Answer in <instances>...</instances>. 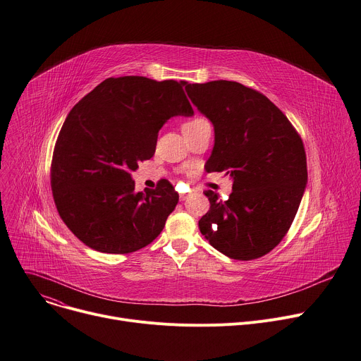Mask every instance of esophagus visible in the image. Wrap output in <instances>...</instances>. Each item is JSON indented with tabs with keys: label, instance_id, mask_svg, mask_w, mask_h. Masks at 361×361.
<instances>
[{
	"label": "esophagus",
	"instance_id": "34e87169",
	"mask_svg": "<svg viewBox=\"0 0 361 361\" xmlns=\"http://www.w3.org/2000/svg\"><path fill=\"white\" fill-rule=\"evenodd\" d=\"M188 196H190V195H184V193H183V195H180V200L183 202V200H185Z\"/></svg>",
	"mask_w": 361,
	"mask_h": 361
}]
</instances>
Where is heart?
I'll use <instances>...</instances> for the list:
<instances>
[{
  "mask_svg": "<svg viewBox=\"0 0 361 361\" xmlns=\"http://www.w3.org/2000/svg\"><path fill=\"white\" fill-rule=\"evenodd\" d=\"M203 122V118H193V120H188V122H184L183 123V132H185V130H188V129H191V128H195L196 125H199V123H202Z\"/></svg>",
  "mask_w": 361,
  "mask_h": 361,
  "instance_id": "obj_1",
  "label": "heart"
}]
</instances>
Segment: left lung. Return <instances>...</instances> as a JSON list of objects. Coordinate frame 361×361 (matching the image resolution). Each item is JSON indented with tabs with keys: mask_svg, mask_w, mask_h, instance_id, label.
I'll list each match as a JSON object with an SVG mask.
<instances>
[{
	"mask_svg": "<svg viewBox=\"0 0 361 361\" xmlns=\"http://www.w3.org/2000/svg\"><path fill=\"white\" fill-rule=\"evenodd\" d=\"M185 91L214 128L207 173L233 181L228 200L206 190L210 209L199 228L233 259L270 252L289 231L307 183L303 142L266 95L235 81L187 84Z\"/></svg>",
	"mask_w": 361,
	"mask_h": 361,
	"instance_id": "8db88e82",
	"label": "left lung"
}]
</instances>
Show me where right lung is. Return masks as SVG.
<instances>
[{
    "instance_id": "add662e5",
    "label": "right lung",
    "mask_w": 361,
    "mask_h": 361,
    "mask_svg": "<svg viewBox=\"0 0 361 361\" xmlns=\"http://www.w3.org/2000/svg\"><path fill=\"white\" fill-rule=\"evenodd\" d=\"M184 81L107 78L72 107L59 132L51 185L59 216L87 247L129 254L151 244L178 203L168 180L136 191L130 173L155 154L168 118L193 116Z\"/></svg>"
}]
</instances>
